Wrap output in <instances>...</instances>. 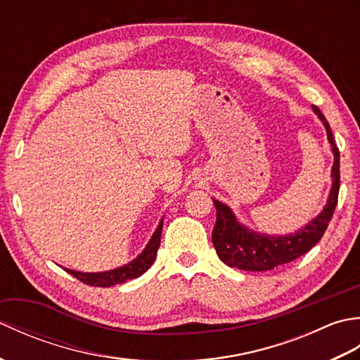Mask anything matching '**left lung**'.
<instances>
[{
	"instance_id": "8db88e82",
	"label": "left lung",
	"mask_w": 360,
	"mask_h": 360,
	"mask_svg": "<svg viewBox=\"0 0 360 360\" xmlns=\"http://www.w3.org/2000/svg\"><path fill=\"white\" fill-rule=\"evenodd\" d=\"M317 117L322 120L326 137L331 143L334 164L331 168L333 186L323 210L308 224L288 235H266L252 231L240 223L232 209L218 200H212L217 209V224L212 232V241L223 263L241 271L262 272L286 264L307 254L322 238L338 205L340 187V155L335 147L330 124L317 106H312Z\"/></svg>"
}]
</instances>
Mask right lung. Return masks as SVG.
<instances>
[{
	"instance_id": "add662e5",
	"label": "right lung",
	"mask_w": 360,
	"mask_h": 360,
	"mask_svg": "<svg viewBox=\"0 0 360 360\" xmlns=\"http://www.w3.org/2000/svg\"><path fill=\"white\" fill-rule=\"evenodd\" d=\"M162 226H164V218L159 221L158 229L155 231V233H153L147 246H145V249L141 252V255H137L133 262H129L120 267H116V269L105 271V272H80L74 269H66V267H63V269L68 274L74 275L77 280L85 283V285L101 286V288H110L114 285H120V283H124L127 280L141 277V275L143 272H147L150 269V266L155 263L158 249L160 246Z\"/></svg>"
}]
</instances>
